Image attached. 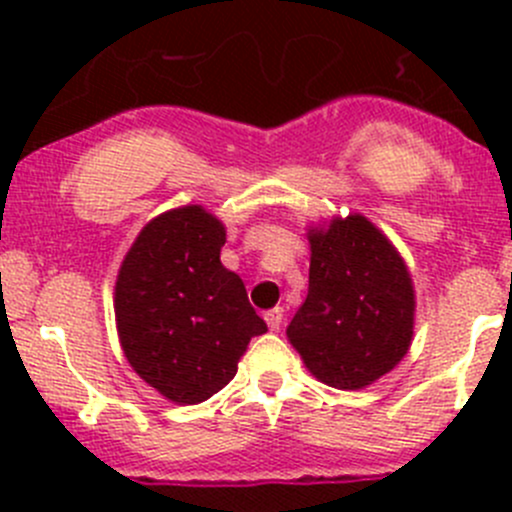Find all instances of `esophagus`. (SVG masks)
Instances as JSON below:
<instances>
[{"label": "esophagus", "mask_w": 512, "mask_h": 512, "mask_svg": "<svg viewBox=\"0 0 512 512\" xmlns=\"http://www.w3.org/2000/svg\"><path fill=\"white\" fill-rule=\"evenodd\" d=\"M282 319H285V309H282V307L267 309V312H265V322H267V327L272 329V332H277V329L282 327Z\"/></svg>", "instance_id": "1"}]
</instances>
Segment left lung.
I'll return each mask as SVG.
<instances>
[{"label":"left lung","mask_w":512,"mask_h":512,"mask_svg":"<svg viewBox=\"0 0 512 512\" xmlns=\"http://www.w3.org/2000/svg\"><path fill=\"white\" fill-rule=\"evenodd\" d=\"M307 240V299L289 322L287 339L322 384L364 389L389 374L414 339L409 267L359 213L312 225Z\"/></svg>","instance_id":"8db88e82"}]
</instances>
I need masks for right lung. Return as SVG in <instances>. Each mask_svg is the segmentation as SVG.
Returning a JSON list of instances; mask_svg holds the SVG:
<instances>
[{
	"label": "right lung",
	"instance_id": "right-lung-1",
	"mask_svg": "<svg viewBox=\"0 0 512 512\" xmlns=\"http://www.w3.org/2000/svg\"><path fill=\"white\" fill-rule=\"evenodd\" d=\"M225 225L203 205L160 213L138 232L116 277L123 354L180 406L218 394L252 337L267 332L245 285L220 262Z\"/></svg>",
	"mask_w": 512,
	"mask_h": 512
}]
</instances>
